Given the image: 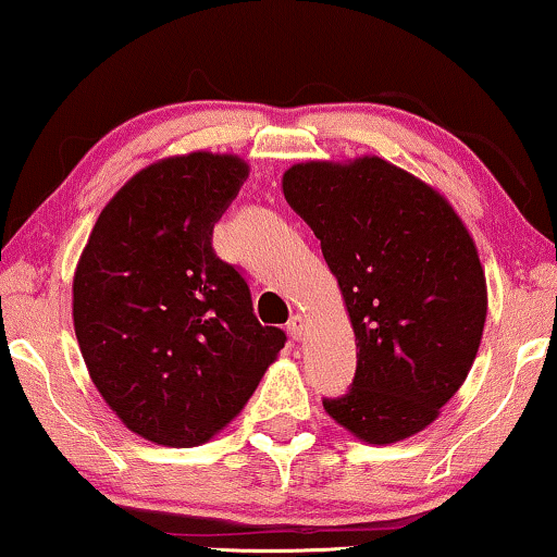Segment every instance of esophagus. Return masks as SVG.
<instances>
[{"mask_svg": "<svg viewBox=\"0 0 557 557\" xmlns=\"http://www.w3.org/2000/svg\"><path fill=\"white\" fill-rule=\"evenodd\" d=\"M305 327H308V320H305L302 315H293L287 320V333L293 341H302Z\"/></svg>", "mask_w": 557, "mask_h": 557, "instance_id": "esophagus-1", "label": "esophagus"}]
</instances>
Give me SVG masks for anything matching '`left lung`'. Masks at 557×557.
Segmentation results:
<instances>
[{
	"label": "left lung",
	"mask_w": 557,
	"mask_h": 557,
	"mask_svg": "<svg viewBox=\"0 0 557 557\" xmlns=\"http://www.w3.org/2000/svg\"><path fill=\"white\" fill-rule=\"evenodd\" d=\"M282 191L320 239L356 333L354 383L325 411L368 444L421 432L465 383L487 318L467 226L379 156L297 163Z\"/></svg>",
	"instance_id": "1"
}]
</instances>
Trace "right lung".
<instances>
[{"label": "right lung", "mask_w": 557, "mask_h": 557, "mask_svg": "<svg viewBox=\"0 0 557 557\" xmlns=\"http://www.w3.org/2000/svg\"><path fill=\"white\" fill-rule=\"evenodd\" d=\"M249 169L189 153L138 171L100 211L73 282L81 354L131 432L197 446L242 411L287 335L255 315L214 224Z\"/></svg>", "instance_id": "1"}]
</instances>
